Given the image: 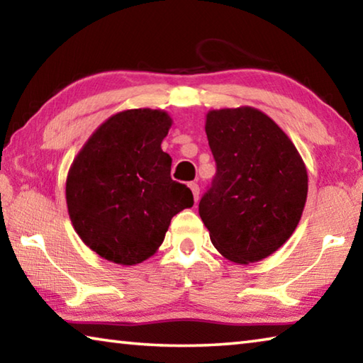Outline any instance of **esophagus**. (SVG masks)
<instances>
[{
    "instance_id": "1",
    "label": "esophagus",
    "mask_w": 363,
    "mask_h": 363,
    "mask_svg": "<svg viewBox=\"0 0 363 363\" xmlns=\"http://www.w3.org/2000/svg\"><path fill=\"white\" fill-rule=\"evenodd\" d=\"M189 187H190V190H192L195 201H199V199H200V187H199V184H196V182H190Z\"/></svg>"
}]
</instances>
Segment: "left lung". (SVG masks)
Instances as JSON below:
<instances>
[{
    "label": "left lung",
    "mask_w": 363,
    "mask_h": 363,
    "mask_svg": "<svg viewBox=\"0 0 363 363\" xmlns=\"http://www.w3.org/2000/svg\"><path fill=\"white\" fill-rule=\"evenodd\" d=\"M205 131L216 176L200 200V218L227 259L261 261L291 237L303 214V158L277 123L253 107L211 110Z\"/></svg>",
    "instance_id": "1"
}]
</instances>
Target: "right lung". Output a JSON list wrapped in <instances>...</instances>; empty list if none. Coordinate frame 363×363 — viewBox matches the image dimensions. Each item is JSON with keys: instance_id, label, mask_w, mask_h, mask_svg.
<instances>
[{"instance_id": "obj_1", "label": "right lung", "mask_w": 363, "mask_h": 363, "mask_svg": "<svg viewBox=\"0 0 363 363\" xmlns=\"http://www.w3.org/2000/svg\"><path fill=\"white\" fill-rule=\"evenodd\" d=\"M173 120L163 110L131 108L110 116L73 160L65 196L86 247L123 266L145 261L171 219L194 205L186 184L171 179L162 150Z\"/></svg>"}]
</instances>
